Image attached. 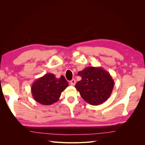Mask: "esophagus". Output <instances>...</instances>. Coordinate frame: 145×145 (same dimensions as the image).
Masks as SVG:
<instances>
[{"label":"esophagus","mask_w":145,"mask_h":145,"mask_svg":"<svg viewBox=\"0 0 145 145\" xmlns=\"http://www.w3.org/2000/svg\"><path fill=\"white\" fill-rule=\"evenodd\" d=\"M70 85L72 86H74L76 85V80L75 79H72L71 81H70Z\"/></svg>","instance_id":"obj_1"}]
</instances>
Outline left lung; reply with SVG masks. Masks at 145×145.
<instances>
[{"label": "left lung", "instance_id": "8db88e82", "mask_svg": "<svg viewBox=\"0 0 145 145\" xmlns=\"http://www.w3.org/2000/svg\"><path fill=\"white\" fill-rule=\"evenodd\" d=\"M82 80L75 86L81 97L92 105L102 104L110 97L114 82L102 67H88L78 72Z\"/></svg>", "mask_w": 145, "mask_h": 145}]
</instances>
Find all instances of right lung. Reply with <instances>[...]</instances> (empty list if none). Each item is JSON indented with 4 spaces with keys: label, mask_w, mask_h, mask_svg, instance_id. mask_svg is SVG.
<instances>
[{
    "label": "right lung",
    "mask_w": 145,
    "mask_h": 145,
    "mask_svg": "<svg viewBox=\"0 0 145 145\" xmlns=\"http://www.w3.org/2000/svg\"><path fill=\"white\" fill-rule=\"evenodd\" d=\"M68 86L64 76L57 78L54 74L48 73L35 80L31 86V93L37 102L51 105L57 102L61 93Z\"/></svg>",
    "instance_id": "1"
}]
</instances>
